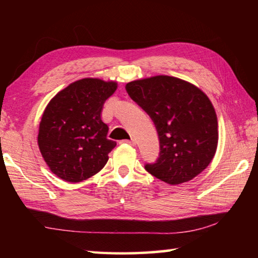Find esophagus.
<instances>
[{
	"instance_id": "1",
	"label": "esophagus",
	"mask_w": 258,
	"mask_h": 258,
	"mask_svg": "<svg viewBox=\"0 0 258 258\" xmlns=\"http://www.w3.org/2000/svg\"><path fill=\"white\" fill-rule=\"evenodd\" d=\"M123 143H127L130 146H135V140H124V141H121Z\"/></svg>"
}]
</instances>
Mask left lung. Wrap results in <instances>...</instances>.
Returning a JSON list of instances; mask_svg holds the SVG:
<instances>
[{"instance_id": "left-lung-1", "label": "left lung", "mask_w": 258, "mask_h": 258, "mask_svg": "<svg viewBox=\"0 0 258 258\" xmlns=\"http://www.w3.org/2000/svg\"><path fill=\"white\" fill-rule=\"evenodd\" d=\"M125 89L158 133L159 156L145 165L147 171L168 184H181L202 173L218 141L215 109L207 95L190 83L164 75L130 82Z\"/></svg>"}]
</instances>
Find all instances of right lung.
I'll return each instance as SVG.
<instances>
[{
    "instance_id": "right-lung-1",
    "label": "right lung",
    "mask_w": 258,
    "mask_h": 258,
    "mask_svg": "<svg viewBox=\"0 0 258 258\" xmlns=\"http://www.w3.org/2000/svg\"><path fill=\"white\" fill-rule=\"evenodd\" d=\"M117 83L84 78L72 83L45 108L38 147L52 173L72 183L93 176L108 161L116 142L107 138L101 119L103 103Z\"/></svg>"
}]
</instances>
